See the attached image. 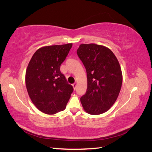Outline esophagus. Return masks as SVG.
I'll list each match as a JSON object with an SVG mask.
<instances>
[{
  "mask_svg": "<svg viewBox=\"0 0 152 152\" xmlns=\"http://www.w3.org/2000/svg\"><path fill=\"white\" fill-rule=\"evenodd\" d=\"M72 86H73V89H76V86H77V84H76V83L73 84H72Z\"/></svg>",
  "mask_w": 152,
  "mask_h": 152,
  "instance_id": "esophagus-1",
  "label": "esophagus"
}]
</instances>
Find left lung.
Listing matches in <instances>:
<instances>
[{
	"label": "left lung",
	"instance_id": "8db88e82",
	"mask_svg": "<svg viewBox=\"0 0 152 152\" xmlns=\"http://www.w3.org/2000/svg\"><path fill=\"white\" fill-rule=\"evenodd\" d=\"M77 55L86 69L87 88L80 98L85 111L106 112L115 102L122 83L120 64L111 50L95 44H80Z\"/></svg>",
	"mask_w": 152,
	"mask_h": 152
}]
</instances>
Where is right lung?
Masks as SVG:
<instances>
[{"label":"right lung","mask_w":152,"mask_h":152,"mask_svg":"<svg viewBox=\"0 0 152 152\" xmlns=\"http://www.w3.org/2000/svg\"><path fill=\"white\" fill-rule=\"evenodd\" d=\"M72 44L42 47L34 54L25 75L26 89L32 103L42 112L53 115L65 109L73 91L60 66Z\"/></svg>","instance_id":"1"}]
</instances>
